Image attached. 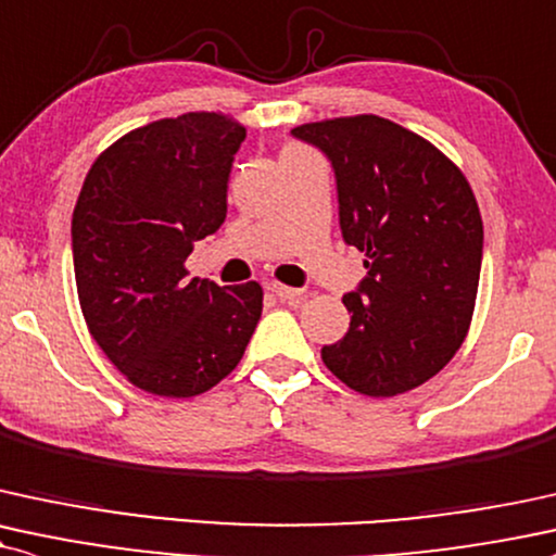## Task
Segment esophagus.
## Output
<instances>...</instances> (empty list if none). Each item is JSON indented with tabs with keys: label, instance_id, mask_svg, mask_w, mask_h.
Returning <instances> with one entry per match:
<instances>
[{
	"label": "esophagus",
	"instance_id": "esophagus-1",
	"mask_svg": "<svg viewBox=\"0 0 556 556\" xmlns=\"http://www.w3.org/2000/svg\"><path fill=\"white\" fill-rule=\"evenodd\" d=\"M266 290H269L274 298L282 300V303H290V300L303 298V290H295V287H287V285H279V282H269V285H266Z\"/></svg>",
	"mask_w": 556,
	"mask_h": 556
}]
</instances>
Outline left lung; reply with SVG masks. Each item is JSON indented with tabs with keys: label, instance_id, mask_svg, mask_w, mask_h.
I'll list each match as a JSON object with an SVG mask.
<instances>
[{
	"label": "left lung",
	"instance_id": "8db88e82",
	"mask_svg": "<svg viewBox=\"0 0 556 556\" xmlns=\"http://www.w3.org/2000/svg\"><path fill=\"white\" fill-rule=\"evenodd\" d=\"M337 178L339 227L365 253L346 292L350 331L320 350L324 365L365 396L422 386L469 331L484 227L469 180L427 139L380 116L303 124Z\"/></svg>",
	"mask_w": 556,
	"mask_h": 556
}]
</instances>
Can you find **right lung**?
Wrapping results in <instances>:
<instances>
[{
    "mask_svg": "<svg viewBox=\"0 0 556 556\" xmlns=\"http://www.w3.org/2000/svg\"><path fill=\"white\" fill-rule=\"evenodd\" d=\"M245 129L184 113L134 129L92 163L75 214L77 295L92 339L134 386L168 399L236 370L261 318L256 282L189 279L197 240L219 230Z\"/></svg>",
    "mask_w": 556,
    "mask_h": 556,
    "instance_id": "right-lung-1",
    "label": "right lung"
}]
</instances>
